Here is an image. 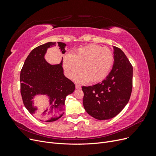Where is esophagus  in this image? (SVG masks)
Segmentation results:
<instances>
[{
	"mask_svg": "<svg viewBox=\"0 0 156 156\" xmlns=\"http://www.w3.org/2000/svg\"><path fill=\"white\" fill-rule=\"evenodd\" d=\"M75 88H76V89H81V85H80V84H75Z\"/></svg>",
	"mask_w": 156,
	"mask_h": 156,
	"instance_id": "obj_1",
	"label": "esophagus"
}]
</instances>
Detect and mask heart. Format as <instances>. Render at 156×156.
<instances>
[{
  "instance_id": "obj_1",
  "label": "heart",
  "mask_w": 156,
  "mask_h": 156,
  "mask_svg": "<svg viewBox=\"0 0 156 156\" xmlns=\"http://www.w3.org/2000/svg\"><path fill=\"white\" fill-rule=\"evenodd\" d=\"M114 60V54L109 48L89 45L65 56L62 63L66 74L69 79L74 78L81 69L83 73L77 77L78 82L97 83L109 73Z\"/></svg>"
}]
</instances>
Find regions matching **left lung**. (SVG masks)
<instances>
[{
  "label": "left lung",
  "mask_w": 156,
  "mask_h": 156,
  "mask_svg": "<svg viewBox=\"0 0 156 156\" xmlns=\"http://www.w3.org/2000/svg\"><path fill=\"white\" fill-rule=\"evenodd\" d=\"M115 63L101 83L82 87L83 106L88 115L98 120L115 117L128 103L133 87V67L120 49L114 47Z\"/></svg>",
  "instance_id": "left-lung-1"
}]
</instances>
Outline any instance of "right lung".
<instances>
[{"instance_id":"right-lung-1","label":"right lung","mask_w":156,"mask_h":156,"mask_svg":"<svg viewBox=\"0 0 156 156\" xmlns=\"http://www.w3.org/2000/svg\"><path fill=\"white\" fill-rule=\"evenodd\" d=\"M58 45L64 53L65 44L48 42L33 49L26 58L21 70V94L24 105L31 115L43 122H53L62 116L66 98L75 90V84L66 77L60 64L51 65L44 59L47 49ZM46 94L50 97V105L38 111L32 105L36 94Z\"/></svg>"}]
</instances>
